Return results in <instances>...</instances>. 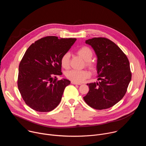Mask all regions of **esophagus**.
Listing matches in <instances>:
<instances>
[{"label": "esophagus", "mask_w": 146, "mask_h": 146, "mask_svg": "<svg viewBox=\"0 0 146 146\" xmlns=\"http://www.w3.org/2000/svg\"><path fill=\"white\" fill-rule=\"evenodd\" d=\"M71 83L72 84H74V85H81L80 83H77V82H76L74 81H71Z\"/></svg>", "instance_id": "34e87169"}]
</instances>
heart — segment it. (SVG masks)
I'll return each instance as SVG.
<instances>
[{"instance_id": "heart-1", "label": "heart", "mask_w": 146, "mask_h": 146, "mask_svg": "<svg viewBox=\"0 0 146 146\" xmlns=\"http://www.w3.org/2000/svg\"><path fill=\"white\" fill-rule=\"evenodd\" d=\"M76 54L81 56L86 61V65L91 69L95 68V65L91 60L93 56V52L91 48L87 46H83L76 51ZM60 65L64 69H68L70 66V54L69 52L65 53L60 58ZM66 78L72 81L77 83L84 82L87 78L91 76L90 72L87 70H70L65 73Z\"/></svg>"}]
</instances>
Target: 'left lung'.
I'll return each instance as SVG.
<instances>
[{
	"label": "left lung",
	"mask_w": 146,
	"mask_h": 146,
	"mask_svg": "<svg viewBox=\"0 0 146 146\" xmlns=\"http://www.w3.org/2000/svg\"><path fill=\"white\" fill-rule=\"evenodd\" d=\"M86 43L91 46L96 54L99 82L87 84L90 90L83 99L95 109L110 108L127 91L132 77L129 60L118 46L105 37L88 39Z\"/></svg>",
	"instance_id": "1"
}]
</instances>
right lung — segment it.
<instances>
[{
    "label": "right lung",
    "mask_w": 146,
    "mask_h": 146,
    "mask_svg": "<svg viewBox=\"0 0 146 146\" xmlns=\"http://www.w3.org/2000/svg\"><path fill=\"white\" fill-rule=\"evenodd\" d=\"M76 40L46 36L26 51L19 63L17 84L23 100L31 109L48 112L59 105L65 87L70 83L67 79L56 78L62 74L60 58Z\"/></svg>",
    "instance_id": "obj_1"
}]
</instances>
